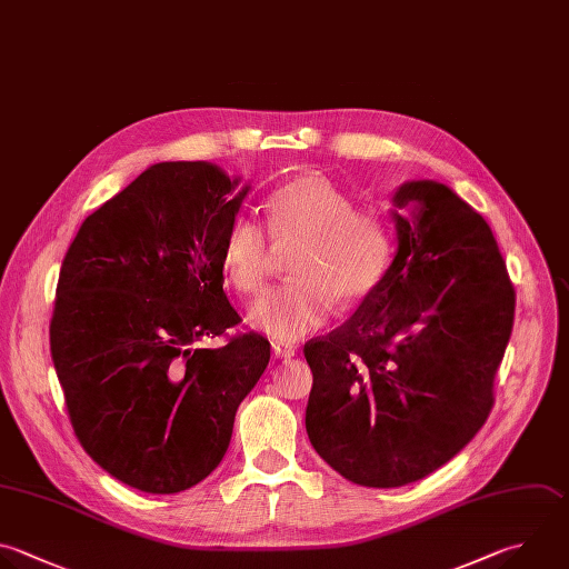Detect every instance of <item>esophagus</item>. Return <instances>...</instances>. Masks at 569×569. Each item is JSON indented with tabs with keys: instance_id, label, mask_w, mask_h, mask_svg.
<instances>
[{
	"instance_id": "1",
	"label": "esophagus",
	"mask_w": 569,
	"mask_h": 569,
	"mask_svg": "<svg viewBox=\"0 0 569 569\" xmlns=\"http://www.w3.org/2000/svg\"><path fill=\"white\" fill-rule=\"evenodd\" d=\"M271 349H273V356L280 358V360H287V358H293V356H296V349H293V347H287V345H282V342H273Z\"/></svg>"
}]
</instances>
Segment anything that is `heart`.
<instances>
[{
	"mask_svg": "<svg viewBox=\"0 0 569 569\" xmlns=\"http://www.w3.org/2000/svg\"><path fill=\"white\" fill-rule=\"evenodd\" d=\"M267 227L276 247H291L289 282L269 289L247 313L253 329L296 342L320 329L336 296L356 302L382 280L393 238L385 216L356 209V200L322 176H300L267 202ZM269 238L260 222L238 218L222 242V273L244 296L269 276Z\"/></svg>",
	"mask_w": 569,
	"mask_h": 569,
	"instance_id": "obj_1",
	"label": "heart"
}]
</instances>
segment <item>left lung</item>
<instances>
[{
  "label": "left lung",
  "instance_id": "8db88e82",
  "mask_svg": "<svg viewBox=\"0 0 569 569\" xmlns=\"http://www.w3.org/2000/svg\"><path fill=\"white\" fill-rule=\"evenodd\" d=\"M391 200L398 247L382 280L305 345L313 449L378 489L429 476L485 425L516 305L489 224L447 184L411 180Z\"/></svg>",
  "mask_w": 569,
  "mask_h": 569
}]
</instances>
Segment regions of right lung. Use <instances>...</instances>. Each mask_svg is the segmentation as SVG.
I'll use <instances>...</instances> for the list:
<instances>
[{"label":"right lung","mask_w":569,"mask_h":569,"mask_svg":"<svg viewBox=\"0 0 569 569\" xmlns=\"http://www.w3.org/2000/svg\"><path fill=\"white\" fill-rule=\"evenodd\" d=\"M211 162H160L91 213L62 262L51 353L87 453L147 493H176L224 458L271 345L222 291V242L251 184Z\"/></svg>","instance_id":"obj_1"}]
</instances>
